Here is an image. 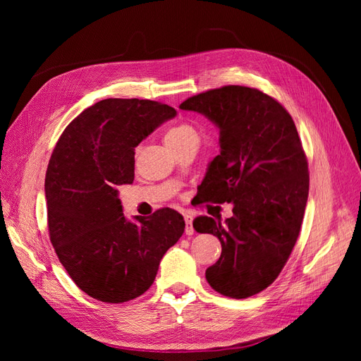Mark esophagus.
<instances>
[{
	"label": "esophagus",
	"instance_id": "obj_1",
	"mask_svg": "<svg viewBox=\"0 0 361 361\" xmlns=\"http://www.w3.org/2000/svg\"><path fill=\"white\" fill-rule=\"evenodd\" d=\"M185 233L191 236L194 233V227H192V215L191 214H185Z\"/></svg>",
	"mask_w": 361,
	"mask_h": 361
}]
</instances>
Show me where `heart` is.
<instances>
[{"label": "heart", "mask_w": 361, "mask_h": 361, "mask_svg": "<svg viewBox=\"0 0 361 361\" xmlns=\"http://www.w3.org/2000/svg\"><path fill=\"white\" fill-rule=\"evenodd\" d=\"M192 137H197L195 129L188 123H179L167 129L166 135H164V140H166L167 145H176L183 140L192 138Z\"/></svg>", "instance_id": "heart-1"}]
</instances>
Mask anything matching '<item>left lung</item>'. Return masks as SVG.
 <instances>
[{
  "label": "left lung",
  "instance_id": "8db88e82",
  "mask_svg": "<svg viewBox=\"0 0 361 361\" xmlns=\"http://www.w3.org/2000/svg\"><path fill=\"white\" fill-rule=\"evenodd\" d=\"M179 108L220 129V155L200 188L204 202L233 203L231 218L197 216L192 223L221 243L206 280L226 297L248 298L279 277L300 235L309 169L298 130L276 99L243 85L195 94Z\"/></svg>",
  "mask_w": 361,
  "mask_h": 361
}]
</instances>
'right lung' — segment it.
Here are the masks:
<instances>
[{
  "label": "right lung",
  "instance_id": "obj_1",
  "mask_svg": "<svg viewBox=\"0 0 361 361\" xmlns=\"http://www.w3.org/2000/svg\"><path fill=\"white\" fill-rule=\"evenodd\" d=\"M174 108L147 99H104L64 129L45 178L51 243L82 292L125 302L154 283L166 251L185 231L183 216L162 207L150 218L123 215L117 187L134 180L135 147Z\"/></svg>",
  "mask_w": 361,
  "mask_h": 361
}]
</instances>
